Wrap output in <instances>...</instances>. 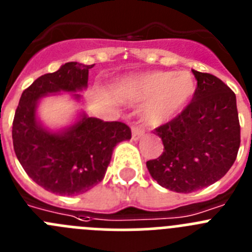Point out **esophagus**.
Wrapping results in <instances>:
<instances>
[{"mask_svg":"<svg viewBox=\"0 0 252 252\" xmlns=\"http://www.w3.org/2000/svg\"><path fill=\"white\" fill-rule=\"evenodd\" d=\"M144 133H145V130L142 126H133L132 127V140L137 141V140H140V138L144 136Z\"/></svg>","mask_w":252,"mask_h":252,"instance_id":"obj_1","label":"esophagus"}]
</instances>
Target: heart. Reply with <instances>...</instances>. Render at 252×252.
<instances>
[{"instance_id": "obj_1", "label": "heart", "mask_w": 252, "mask_h": 252, "mask_svg": "<svg viewBox=\"0 0 252 252\" xmlns=\"http://www.w3.org/2000/svg\"><path fill=\"white\" fill-rule=\"evenodd\" d=\"M196 91V81L189 71H151L131 78L122 90L128 102L146 101L142 117L152 126L168 122L184 110Z\"/></svg>"}]
</instances>
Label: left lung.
I'll return each instance as SVG.
<instances>
[{
    "label": "left lung",
    "instance_id": "8db88e82",
    "mask_svg": "<svg viewBox=\"0 0 252 252\" xmlns=\"http://www.w3.org/2000/svg\"><path fill=\"white\" fill-rule=\"evenodd\" d=\"M197 87L186 107L171 121L155 128L162 154L146 162L162 188L192 192L225 176L240 147L236 96L216 76L192 70Z\"/></svg>",
    "mask_w": 252,
    "mask_h": 252
}]
</instances>
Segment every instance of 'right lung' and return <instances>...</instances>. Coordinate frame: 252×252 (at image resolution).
<instances>
[{
    "label": "right lung",
    "instance_id": "add662e5",
    "mask_svg": "<svg viewBox=\"0 0 252 252\" xmlns=\"http://www.w3.org/2000/svg\"><path fill=\"white\" fill-rule=\"evenodd\" d=\"M94 64L67 62L33 81L21 94L12 124L13 150L26 174L45 190L63 196L87 192L102 181L119 142L131 138L124 122L84 116L61 133L36 120L37 101L47 94L87 87ZM80 97V94H75Z\"/></svg>",
    "mask_w": 252,
    "mask_h": 252
}]
</instances>
